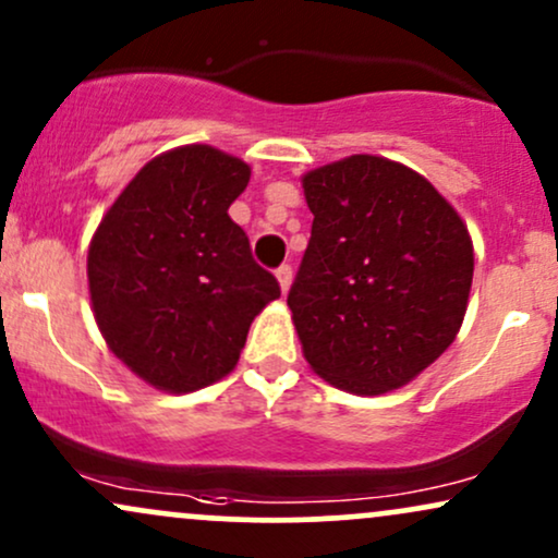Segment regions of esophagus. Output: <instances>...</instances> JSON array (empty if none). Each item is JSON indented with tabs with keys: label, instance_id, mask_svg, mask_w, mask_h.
<instances>
[{
	"label": "esophagus",
	"instance_id": "esophagus-1",
	"mask_svg": "<svg viewBox=\"0 0 558 558\" xmlns=\"http://www.w3.org/2000/svg\"><path fill=\"white\" fill-rule=\"evenodd\" d=\"M277 279H279L281 292L290 290V284H292V266H290V264H281V266L277 268Z\"/></svg>",
	"mask_w": 558,
	"mask_h": 558
}]
</instances>
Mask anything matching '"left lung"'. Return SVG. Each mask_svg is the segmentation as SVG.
Returning a JSON list of instances; mask_svg holds the SVG:
<instances>
[{"instance_id":"obj_1","label":"left lung","mask_w":558,"mask_h":558,"mask_svg":"<svg viewBox=\"0 0 558 558\" xmlns=\"http://www.w3.org/2000/svg\"><path fill=\"white\" fill-rule=\"evenodd\" d=\"M303 187L313 227L287 305L305 360L352 395L399 389L460 331L468 227L425 177L381 156L326 163Z\"/></svg>"}]
</instances>
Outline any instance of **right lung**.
<instances>
[{
  "mask_svg": "<svg viewBox=\"0 0 558 558\" xmlns=\"http://www.w3.org/2000/svg\"><path fill=\"white\" fill-rule=\"evenodd\" d=\"M247 180L234 156L174 148L133 177L90 240L98 329L156 389L185 395L227 376L253 318L281 294L227 214Z\"/></svg>",
  "mask_w": 558,
  "mask_h": 558,
  "instance_id": "add662e5",
  "label": "right lung"
}]
</instances>
